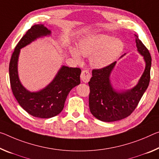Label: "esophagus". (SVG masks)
I'll list each match as a JSON object with an SVG mask.
<instances>
[{
  "instance_id": "obj_1",
  "label": "esophagus",
  "mask_w": 159,
  "mask_h": 159,
  "mask_svg": "<svg viewBox=\"0 0 159 159\" xmlns=\"http://www.w3.org/2000/svg\"><path fill=\"white\" fill-rule=\"evenodd\" d=\"M91 77V75H90V72L87 70H83L81 74H80V79H81L82 81L84 83H88L89 81V80Z\"/></svg>"
}]
</instances>
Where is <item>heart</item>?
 I'll return each mask as SVG.
<instances>
[{"label":"heart","mask_w":159,"mask_h":159,"mask_svg":"<svg viewBox=\"0 0 159 159\" xmlns=\"http://www.w3.org/2000/svg\"><path fill=\"white\" fill-rule=\"evenodd\" d=\"M124 49L122 40L104 34H91L80 40L78 47H70L71 56L78 62L82 61V56L90 57L91 66L102 69L115 61Z\"/></svg>","instance_id":"obj_1"}]
</instances>
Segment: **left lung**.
Listing matches in <instances>:
<instances>
[{
  "instance_id": "8db88e82",
  "label": "left lung",
  "mask_w": 159,
  "mask_h": 159,
  "mask_svg": "<svg viewBox=\"0 0 159 159\" xmlns=\"http://www.w3.org/2000/svg\"><path fill=\"white\" fill-rule=\"evenodd\" d=\"M137 52L143 57L145 69L137 84L128 90H117L113 87L110 75L116 61L101 69H94L89 82V107L92 115L103 122H114L124 119L135 110L150 81L152 57L137 35L134 34ZM125 55H122L120 58Z\"/></svg>"
}]
</instances>
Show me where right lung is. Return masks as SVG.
Here are the masks:
<instances>
[{
	"mask_svg": "<svg viewBox=\"0 0 159 159\" xmlns=\"http://www.w3.org/2000/svg\"><path fill=\"white\" fill-rule=\"evenodd\" d=\"M51 34V30L44 25H33L17 43L9 64L10 81L12 93L20 105L35 117L50 118L59 115L64 107L70 90L80 83L81 70L79 68L62 66L54 79L38 91H30L21 84L17 70L20 49L37 39L49 37Z\"/></svg>",
	"mask_w": 159,
	"mask_h": 159,
	"instance_id": "add662e5",
	"label": "right lung"
}]
</instances>
